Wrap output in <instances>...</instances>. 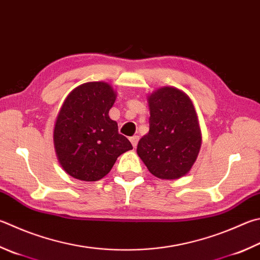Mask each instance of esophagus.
<instances>
[{
    "label": "esophagus",
    "instance_id": "1",
    "mask_svg": "<svg viewBox=\"0 0 260 260\" xmlns=\"http://www.w3.org/2000/svg\"><path fill=\"white\" fill-rule=\"evenodd\" d=\"M139 140H140V136H138V135H134V136H132V138H129L131 143L133 144L134 148H136V145H138Z\"/></svg>",
    "mask_w": 260,
    "mask_h": 260
}]
</instances>
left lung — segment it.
I'll return each instance as SVG.
<instances>
[{"label":"left lung","instance_id":"obj_1","mask_svg":"<svg viewBox=\"0 0 260 260\" xmlns=\"http://www.w3.org/2000/svg\"><path fill=\"white\" fill-rule=\"evenodd\" d=\"M150 129L139 141V157L160 179H177L191 171L202 136L193 102L174 86L155 89L148 96Z\"/></svg>","mask_w":260,"mask_h":260}]
</instances>
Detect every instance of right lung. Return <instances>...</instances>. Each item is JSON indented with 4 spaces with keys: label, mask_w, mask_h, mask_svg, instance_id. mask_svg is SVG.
<instances>
[{
    "label": "right lung",
    "mask_w": 260,
    "mask_h": 260,
    "mask_svg": "<svg viewBox=\"0 0 260 260\" xmlns=\"http://www.w3.org/2000/svg\"><path fill=\"white\" fill-rule=\"evenodd\" d=\"M116 98L107 82L84 83L66 98L55 120L53 143L60 166L68 175L79 181H99L120 154L133 149L109 117Z\"/></svg>",
    "instance_id": "1"
}]
</instances>
